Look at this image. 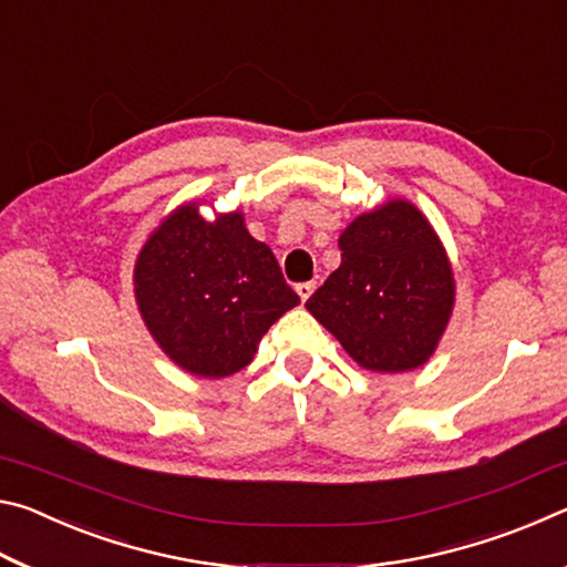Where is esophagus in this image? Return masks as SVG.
Segmentation results:
<instances>
[{
    "label": "esophagus",
    "instance_id": "obj_1",
    "mask_svg": "<svg viewBox=\"0 0 567 567\" xmlns=\"http://www.w3.org/2000/svg\"><path fill=\"white\" fill-rule=\"evenodd\" d=\"M295 290H297V295H300V300L307 302V300H310V295L315 292V282H300L295 287Z\"/></svg>",
    "mask_w": 567,
    "mask_h": 567
}]
</instances>
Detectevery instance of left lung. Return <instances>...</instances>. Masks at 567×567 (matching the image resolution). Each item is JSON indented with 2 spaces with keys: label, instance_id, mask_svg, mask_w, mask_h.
I'll return each mask as SVG.
<instances>
[{
  "label": "left lung",
  "instance_id": "8db88e82",
  "mask_svg": "<svg viewBox=\"0 0 567 567\" xmlns=\"http://www.w3.org/2000/svg\"><path fill=\"white\" fill-rule=\"evenodd\" d=\"M342 262L305 302L344 352L372 372L430 360L455 305L445 247L408 199L354 217L340 235Z\"/></svg>",
  "mask_w": 567,
  "mask_h": 567
}]
</instances>
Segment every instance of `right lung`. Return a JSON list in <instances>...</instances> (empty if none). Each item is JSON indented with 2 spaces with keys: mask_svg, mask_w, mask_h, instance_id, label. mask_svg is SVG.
<instances>
[{
  "mask_svg": "<svg viewBox=\"0 0 567 567\" xmlns=\"http://www.w3.org/2000/svg\"><path fill=\"white\" fill-rule=\"evenodd\" d=\"M134 297L172 362L199 378H227L252 362L262 334L300 305L272 249L239 213L205 219L177 207L142 247Z\"/></svg>",
  "mask_w": 567,
  "mask_h": 567,
  "instance_id": "obj_1",
  "label": "right lung"
}]
</instances>
